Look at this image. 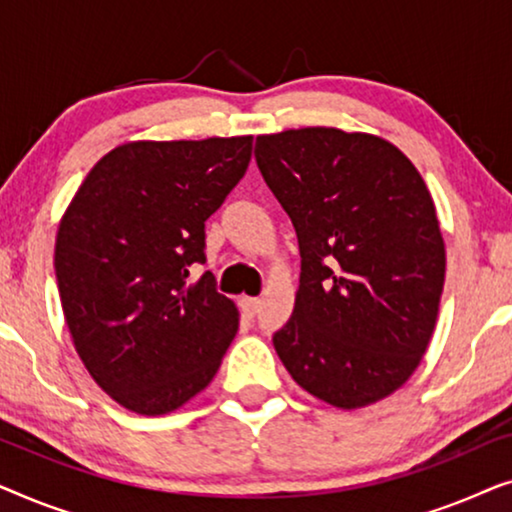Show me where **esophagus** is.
Returning <instances> with one entry per match:
<instances>
[{
	"label": "esophagus",
	"instance_id": "1",
	"mask_svg": "<svg viewBox=\"0 0 512 512\" xmlns=\"http://www.w3.org/2000/svg\"><path fill=\"white\" fill-rule=\"evenodd\" d=\"M240 307H242L244 317H254V314L258 312V307H261V298H249V296H244V298L240 300Z\"/></svg>",
	"mask_w": 512,
	"mask_h": 512
}]
</instances>
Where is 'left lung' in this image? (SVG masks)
I'll list each match as a JSON object with an SVG mask.
<instances>
[{"mask_svg":"<svg viewBox=\"0 0 512 512\" xmlns=\"http://www.w3.org/2000/svg\"><path fill=\"white\" fill-rule=\"evenodd\" d=\"M265 184L296 228L300 286L272 345L307 394L366 408L408 382L436 328L445 242L422 174L368 132L256 137Z\"/></svg>","mask_w":512,"mask_h":512,"instance_id":"left-lung-1","label":"left lung"}]
</instances>
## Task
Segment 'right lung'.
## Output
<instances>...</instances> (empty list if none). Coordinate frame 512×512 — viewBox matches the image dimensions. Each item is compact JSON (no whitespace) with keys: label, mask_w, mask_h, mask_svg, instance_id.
Wrapping results in <instances>:
<instances>
[{"label":"right lung","mask_w":512,"mask_h":512,"mask_svg":"<svg viewBox=\"0 0 512 512\" xmlns=\"http://www.w3.org/2000/svg\"><path fill=\"white\" fill-rule=\"evenodd\" d=\"M254 137L128 142L83 179L55 237L74 347L118 405L156 417L212 382L240 312L205 263V221L247 172Z\"/></svg>","instance_id":"right-lung-1"}]
</instances>
